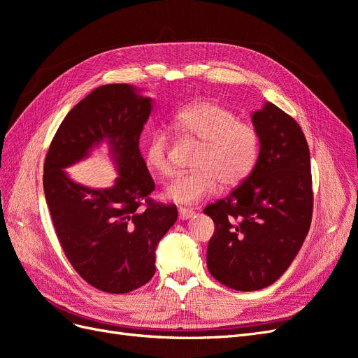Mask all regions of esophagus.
Segmentation results:
<instances>
[{"mask_svg": "<svg viewBox=\"0 0 358 358\" xmlns=\"http://www.w3.org/2000/svg\"><path fill=\"white\" fill-rule=\"evenodd\" d=\"M178 212H179V220H180V221L189 220V218H192L194 215H196V212L191 210V209H185V208H180Z\"/></svg>", "mask_w": 358, "mask_h": 358, "instance_id": "34e87169", "label": "esophagus"}]
</instances>
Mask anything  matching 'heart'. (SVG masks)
<instances>
[{
	"label": "heart",
	"mask_w": 358,
	"mask_h": 358,
	"mask_svg": "<svg viewBox=\"0 0 358 358\" xmlns=\"http://www.w3.org/2000/svg\"><path fill=\"white\" fill-rule=\"evenodd\" d=\"M176 131L201 140L192 166L179 173L162 191L164 199L178 204H196L215 196L221 183L230 188L242 183L255 167L259 152L257 129L241 122L231 110L215 103L199 101L179 110L173 117ZM170 137L164 129L150 133L146 143V162L158 175L171 170Z\"/></svg>",
	"instance_id": "1"
}]
</instances>
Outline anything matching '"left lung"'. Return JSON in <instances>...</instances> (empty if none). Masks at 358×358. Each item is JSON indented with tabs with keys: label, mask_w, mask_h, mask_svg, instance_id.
I'll return each mask as SVG.
<instances>
[{
	"label": "left lung",
	"mask_w": 358,
	"mask_h": 358,
	"mask_svg": "<svg viewBox=\"0 0 358 358\" xmlns=\"http://www.w3.org/2000/svg\"><path fill=\"white\" fill-rule=\"evenodd\" d=\"M251 117L259 138L254 170L230 196L203 210L215 222L209 272L237 291L276 282L294 262L312 220L310 155L300 125L268 101Z\"/></svg>",
	"instance_id": "8db88e82"
}]
</instances>
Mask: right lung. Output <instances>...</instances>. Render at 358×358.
Returning <instances> with one entry per match:
<instances>
[{
  "instance_id": "1",
  "label": "right lung",
  "mask_w": 358,
  "mask_h": 358,
  "mask_svg": "<svg viewBox=\"0 0 358 358\" xmlns=\"http://www.w3.org/2000/svg\"><path fill=\"white\" fill-rule=\"evenodd\" d=\"M152 109L154 100L133 85L99 86L64 117L45 161L43 188L64 252L86 282L112 294L149 282L155 249L178 220L176 206L149 199L155 183L138 138ZM103 143L118 171L114 185L73 181L65 169Z\"/></svg>"
}]
</instances>
